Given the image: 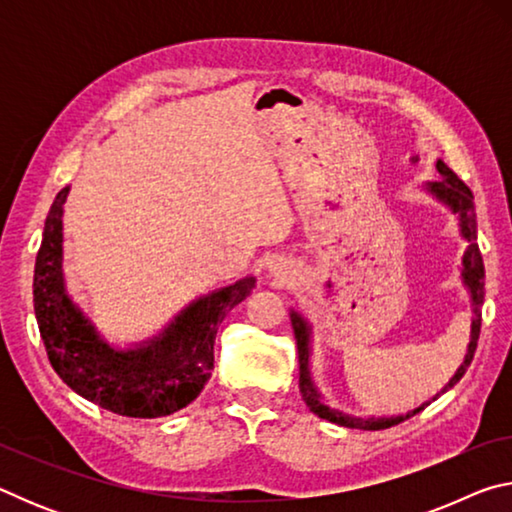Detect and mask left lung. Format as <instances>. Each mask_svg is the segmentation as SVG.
<instances>
[{
  "instance_id": "8db88e82",
  "label": "left lung",
  "mask_w": 512,
  "mask_h": 512,
  "mask_svg": "<svg viewBox=\"0 0 512 512\" xmlns=\"http://www.w3.org/2000/svg\"><path fill=\"white\" fill-rule=\"evenodd\" d=\"M436 169L440 171V178L438 183H431L429 189L433 194H436L440 201H445L449 207H452L454 212H458L461 216V232L463 237L470 241V248H467V253L463 257V277H465V284L470 287L472 293V302H474V316H472V341H470V348H467L465 354V361L463 366L458 368V372L454 375V379L449 381L447 388H452L458 379L463 377V372L470 366L472 359H474V352H476V343H479V334H481V305H483V296H485V289H483V259H481V250L479 246L474 244L476 239V210H474V196H472V189L467 187L461 178L456 176V173L447 167L443 160H438ZM291 325H293V334H296V343H298V361H300V395L305 404L309 406L311 411H314L318 418L329 420L334 424H341V427H350V429H366V431H377V429H388L393 427V424H400L402 420L411 418L418 411H413L409 415H400V418H381V420H363V418H354V415L348 413H341L336 409H329L323 402H320V395L316 393L314 384H311V375H309V327L305 320H302L298 314H291Z\"/></svg>"
}]
</instances>
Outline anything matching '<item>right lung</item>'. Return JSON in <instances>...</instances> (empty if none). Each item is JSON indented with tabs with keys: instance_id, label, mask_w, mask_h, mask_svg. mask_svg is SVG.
Here are the masks:
<instances>
[{
	"instance_id": "right-lung-1",
	"label": "right lung",
	"mask_w": 512,
	"mask_h": 512,
	"mask_svg": "<svg viewBox=\"0 0 512 512\" xmlns=\"http://www.w3.org/2000/svg\"><path fill=\"white\" fill-rule=\"evenodd\" d=\"M60 189L47 214L33 273V309L51 368L85 400L126 418H162L194 402L214 368V341L223 318L255 287L253 277L196 300L149 345L112 350L65 293L63 203Z\"/></svg>"
}]
</instances>
